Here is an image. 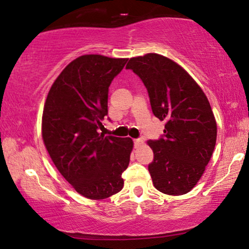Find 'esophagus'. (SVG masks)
I'll return each instance as SVG.
<instances>
[{"label":"esophagus","mask_w":249,"mask_h":249,"mask_svg":"<svg viewBox=\"0 0 249 249\" xmlns=\"http://www.w3.org/2000/svg\"><path fill=\"white\" fill-rule=\"evenodd\" d=\"M142 144V140L141 138H137V140H134V146L135 148H137V147H140Z\"/></svg>","instance_id":"34e87169"}]
</instances>
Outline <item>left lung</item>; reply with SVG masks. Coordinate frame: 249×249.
Wrapping results in <instances>:
<instances>
[{
    "instance_id": "obj_1",
    "label": "left lung",
    "mask_w": 249,
    "mask_h": 249,
    "mask_svg": "<svg viewBox=\"0 0 249 249\" xmlns=\"http://www.w3.org/2000/svg\"><path fill=\"white\" fill-rule=\"evenodd\" d=\"M126 69L144 83L154 115L166 121L160 138L148 142L155 188L165 195H185L203 175L215 147L216 122L208 98L187 71L160 54L130 58Z\"/></svg>"
}]
</instances>
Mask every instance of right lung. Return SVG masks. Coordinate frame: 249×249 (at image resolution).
Wrapping results in <instances>:
<instances>
[{
	"label": "right lung",
	"instance_id": "1",
	"mask_svg": "<svg viewBox=\"0 0 249 249\" xmlns=\"http://www.w3.org/2000/svg\"><path fill=\"white\" fill-rule=\"evenodd\" d=\"M126 62L101 54L74 59L53 82L45 103L46 148L58 171L88 199H105L124 185L122 174L133 141L98 130L107 115L108 88Z\"/></svg>",
	"mask_w": 249,
	"mask_h": 249
}]
</instances>
